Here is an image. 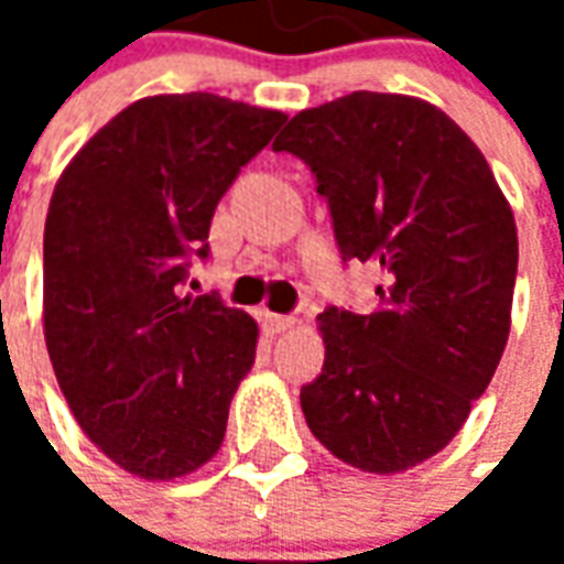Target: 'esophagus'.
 Wrapping results in <instances>:
<instances>
[{"mask_svg": "<svg viewBox=\"0 0 564 564\" xmlns=\"http://www.w3.org/2000/svg\"><path fill=\"white\" fill-rule=\"evenodd\" d=\"M262 323H265V329L271 335H278V332H286L295 326L293 314H262Z\"/></svg>", "mask_w": 564, "mask_h": 564, "instance_id": "obj_1", "label": "esophagus"}]
</instances>
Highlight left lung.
Here are the masks:
<instances>
[{
	"mask_svg": "<svg viewBox=\"0 0 564 564\" xmlns=\"http://www.w3.org/2000/svg\"><path fill=\"white\" fill-rule=\"evenodd\" d=\"M344 262L383 271L371 314L326 307V359L302 411L354 468L408 471L444 449L505 354L517 223L477 150L435 105L350 93L290 120Z\"/></svg>",
	"mask_w": 564,
	"mask_h": 564,
	"instance_id": "8db88e82",
	"label": "left lung"
}]
</instances>
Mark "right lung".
<instances>
[{
	"label": "right lung",
	"instance_id": "right-lung-1",
	"mask_svg": "<svg viewBox=\"0 0 564 564\" xmlns=\"http://www.w3.org/2000/svg\"><path fill=\"white\" fill-rule=\"evenodd\" d=\"M286 115L214 93L139 99L56 181L44 223V341L72 414L144 480L220 449L257 323L184 295L214 208Z\"/></svg>",
	"mask_w": 564,
	"mask_h": 564
}]
</instances>
